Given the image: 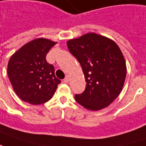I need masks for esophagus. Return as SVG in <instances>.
Instances as JSON below:
<instances>
[{"instance_id": "esophagus-1", "label": "esophagus", "mask_w": 146, "mask_h": 146, "mask_svg": "<svg viewBox=\"0 0 146 146\" xmlns=\"http://www.w3.org/2000/svg\"><path fill=\"white\" fill-rule=\"evenodd\" d=\"M64 82L65 83H68V82H69V78H68V77L67 76V77L65 78L64 79Z\"/></svg>"}]
</instances>
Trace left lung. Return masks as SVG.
<instances>
[{
  "label": "left lung",
  "mask_w": 146,
  "mask_h": 146,
  "mask_svg": "<svg viewBox=\"0 0 146 146\" xmlns=\"http://www.w3.org/2000/svg\"><path fill=\"white\" fill-rule=\"evenodd\" d=\"M68 48L81 64L85 91L75 100L90 111L108 107L124 86L126 65L115 41L96 33H88L67 42Z\"/></svg>",
  "instance_id": "obj_1"
}]
</instances>
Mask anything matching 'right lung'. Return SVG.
<instances>
[{"label": "right lung", "mask_w": 146, "mask_h": 146, "mask_svg": "<svg viewBox=\"0 0 146 146\" xmlns=\"http://www.w3.org/2000/svg\"><path fill=\"white\" fill-rule=\"evenodd\" d=\"M57 42L44 38L33 39L11 57L7 73L16 95L25 102L39 105L52 98L61 82L46 54Z\"/></svg>", "instance_id": "1"}]
</instances>
